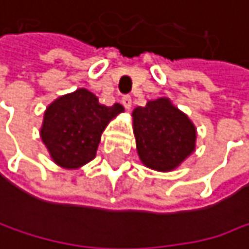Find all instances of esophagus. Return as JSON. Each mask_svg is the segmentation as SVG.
Instances as JSON below:
<instances>
[{
    "mask_svg": "<svg viewBox=\"0 0 249 249\" xmlns=\"http://www.w3.org/2000/svg\"><path fill=\"white\" fill-rule=\"evenodd\" d=\"M121 102H122L124 106H125V109H130V107H131V96L124 94V96L121 97Z\"/></svg>",
    "mask_w": 249,
    "mask_h": 249,
    "instance_id": "obj_1",
    "label": "esophagus"
}]
</instances>
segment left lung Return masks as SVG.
Masks as SVG:
<instances>
[{
  "label": "left lung",
  "instance_id": "left-lung-1",
  "mask_svg": "<svg viewBox=\"0 0 249 249\" xmlns=\"http://www.w3.org/2000/svg\"><path fill=\"white\" fill-rule=\"evenodd\" d=\"M134 136L142 162L168 172L181 165L196 147V128L169 99L160 97L133 112Z\"/></svg>",
  "mask_w": 249,
  "mask_h": 249
}]
</instances>
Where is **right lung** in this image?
Masks as SVG:
<instances>
[{
	"instance_id": "obj_1",
	"label": "right lung",
	"mask_w": 249,
	"mask_h": 249,
	"mask_svg": "<svg viewBox=\"0 0 249 249\" xmlns=\"http://www.w3.org/2000/svg\"><path fill=\"white\" fill-rule=\"evenodd\" d=\"M122 110L119 103L100 105L91 91L78 89L48 106L40 130L42 142L56 165L80 168L96 156L107 122Z\"/></svg>"
}]
</instances>
